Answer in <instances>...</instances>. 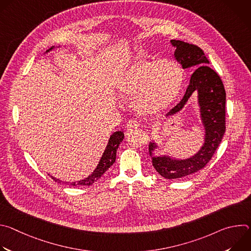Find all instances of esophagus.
Here are the masks:
<instances>
[{
	"instance_id": "1",
	"label": "esophagus",
	"mask_w": 251,
	"mask_h": 251,
	"mask_svg": "<svg viewBox=\"0 0 251 251\" xmlns=\"http://www.w3.org/2000/svg\"><path fill=\"white\" fill-rule=\"evenodd\" d=\"M138 128H139V124L135 120H130L127 124L126 130H127L128 133H132V132L136 131Z\"/></svg>"
}]
</instances>
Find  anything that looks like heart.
Returning a JSON list of instances; mask_svg holds the SVG:
<instances>
[{
  "mask_svg": "<svg viewBox=\"0 0 251 251\" xmlns=\"http://www.w3.org/2000/svg\"><path fill=\"white\" fill-rule=\"evenodd\" d=\"M182 81V70L176 62L138 58L124 70L116 88L121 99H135L140 114L153 116L173 103Z\"/></svg>",
  "mask_w": 251,
  "mask_h": 251,
  "instance_id": "1",
  "label": "heart"
}]
</instances>
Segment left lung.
I'll list each match as a JSON object with an SVG mask.
<instances>
[{"label": "left lung", "mask_w": 251, "mask_h": 251, "mask_svg": "<svg viewBox=\"0 0 251 251\" xmlns=\"http://www.w3.org/2000/svg\"><path fill=\"white\" fill-rule=\"evenodd\" d=\"M170 43L175 48V58L184 69H197L191 76L183 99L166 117L183 110L192 95L197 92L200 118L204 130L202 146L187 159H176L167 154L158 156L156 152L160 148L159 145L155 141L150 142L149 153L153 167L163 177L173 180L201 170L221 144L226 132V90L221 77L207 65L209 61L199 47L176 40Z\"/></svg>", "instance_id": "left-lung-1"}]
</instances>
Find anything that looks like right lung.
<instances>
[{
    "mask_svg": "<svg viewBox=\"0 0 251 251\" xmlns=\"http://www.w3.org/2000/svg\"><path fill=\"white\" fill-rule=\"evenodd\" d=\"M52 50H54V47L46 51V53L50 52ZM123 139H124V133L122 131H116L110 136V138L108 140V144H107V146H106V148H105V150L102 154V157L99 160V163H98L97 167L87 177L83 178V180L69 183V182L60 181L59 178H56L52 176H50L52 177L53 181H55L57 183H62V184H65V185H69V186H90V185L94 184L98 180V178L101 177V176L114 164V162L116 160L117 149L120 145V143L123 141Z\"/></svg>",
    "mask_w": 251,
    "mask_h": 251,
    "instance_id": "right-lung-1",
    "label": "right lung"
}]
</instances>
